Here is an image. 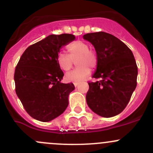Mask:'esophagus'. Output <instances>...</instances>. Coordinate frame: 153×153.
Returning a JSON list of instances; mask_svg holds the SVG:
<instances>
[{
	"mask_svg": "<svg viewBox=\"0 0 153 153\" xmlns=\"http://www.w3.org/2000/svg\"><path fill=\"white\" fill-rule=\"evenodd\" d=\"M79 82H74V85L75 87H77L79 85Z\"/></svg>",
	"mask_w": 153,
	"mask_h": 153,
	"instance_id": "esophagus-1",
	"label": "esophagus"
}]
</instances>
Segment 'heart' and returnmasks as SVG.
Returning <instances> with one entry per match:
<instances>
[{
	"mask_svg": "<svg viewBox=\"0 0 153 153\" xmlns=\"http://www.w3.org/2000/svg\"><path fill=\"white\" fill-rule=\"evenodd\" d=\"M68 54L60 52L57 55V61L60 68L63 71H69L76 59V64L78 68L68 72L65 79L69 82H79L86 78L90 73V68L96 66L98 59L96 54L89 50L88 44L82 41H76L67 47Z\"/></svg>",
	"mask_w": 153,
	"mask_h": 153,
	"instance_id": "1",
	"label": "heart"
}]
</instances>
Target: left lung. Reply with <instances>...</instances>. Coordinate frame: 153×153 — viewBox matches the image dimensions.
Masks as SVG:
<instances>
[{"mask_svg":"<svg viewBox=\"0 0 153 153\" xmlns=\"http://www.w3.org/2000/svg\"><path fill=\"white\" fill-rule=\"evenodd\" d=\"M96 52V70L89 82L86 101L98 115L111 117L119 114L128 103L136 89L138 68L133 52L122 41L105 32L83 36Z\"/></svg>","mask_w":153,"mask_h":153,"instance_id":"left-lung-1","label":"left lung"}]
</instances>
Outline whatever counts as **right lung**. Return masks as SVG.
<instances>
[{
	"mask_svg": "<svg viewBox=\"0 0 153 153\" xmlns=\"http://www.w3.org/2000/svg\"><path fill=\"white\" fill-rule=\"evenodd\" d=\"M72 34L48 36L22 54L14 72L15 90L25 109L34 119L49 122L68 105L73 83H61L64 76L57 61L60 50L73 42Z\"/></svg>",
	"mask_w": 153,
	"mask_h": 153,
	"instance_id": "right-lung-1",
	"label": "right lung"
}]
</instances>
